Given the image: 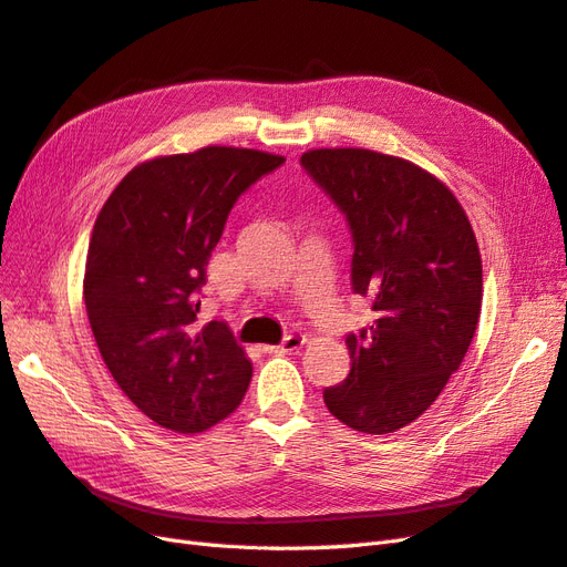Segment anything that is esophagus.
Instances as JSON below:
<instances>
[{
    "mask_svg": "<svg viewBox=\"0 0 567 567\" xmlns=\"http://www.w3.org/2000/svg\"><path fill=\"white\" fill-rule=\"evenodd\" d=\"M305 346V336L300 333H290L284 338L281 346H265L262 350L269 354H288V352H298Z\"/></svg>",
    "mask_w": 567,
    "mask_h": 567,
    "instance_id": "34e87169",
    "label": "esophagus"
}]
</instances>
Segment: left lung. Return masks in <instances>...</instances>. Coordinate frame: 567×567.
<instances>
[{
	"instance_id": "obj_1",
	"label": "left lung",
	"mask_w": 567,
	"mask_h": 567,
	"mask_svg": "<svg viewBox=\"0 0 567 567\" xmlns=\"http://www.w3.org/2000/svg\"><path fill=\"white\" fill-rule=\"evenodd\" d=\"M302 167L352 229V290L373 321L346 338L331 414L385 435L416 421L461 367L483 305V260L461 203L427 169L369 148H312Z\"/></svg>"
}]
</instances>
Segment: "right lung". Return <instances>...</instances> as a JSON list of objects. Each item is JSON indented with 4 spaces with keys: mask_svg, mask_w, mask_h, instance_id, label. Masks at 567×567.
Returning a JSON list of instances; mask_svg holds the SVG:
<instances>
[{
    "mask_svg": "<svg viewBox=\"0 0 567 567\" xmlns=\"http://www.w3.org/2000/svg\"><path fill=\"white\" fill-rule=\"evenodd\" d=\"M286 158L205 146L132 167L101 208L84 307L101 357L132 404L194 435L241 404L252 364L225 321L198 326V290L236 198Z\"/></svg>",
    "mask_w": 567,
    "mask_h": 567,
    "instance_id": "add662e5",
    "label": "right lung"
}]
</instances>
